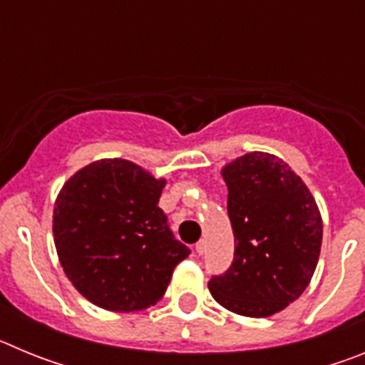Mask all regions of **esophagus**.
<instances>
[{"label": "esophagus", "mask_w": 365, "mask_h": 365, "mask_svg": "<svg viewBox=\"0 0 365 365\" xmlns=\"http://www.w3.org/2000/svg\"><path fill=\"white\" fill-rule=\"evenodd\" d=\"M205 250H206V243L201 240L197 245H195V252H197V254H205Z\"/></svg>", "instance_id": "34e87169"}]
</instances>
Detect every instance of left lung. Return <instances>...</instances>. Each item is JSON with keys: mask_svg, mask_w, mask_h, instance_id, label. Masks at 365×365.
Here are the masks:
<instances>
[{"mask_svg": "<svg viewBox=\"0 0 365 365\" xmlns=\"http://www.w3.org/2000/svg\"><path fill=\"white\" fill-rule=\"evenodd\" d=\"M222 179L235 250L208 289L235 314L272 316L311 282L322 247L320 212L303 180L274 155H245L222 168Z\"/></svg>", "mask_w": 365, "mask_h": 365, "instance_id": "obj_1", "label": "left lung"}]
</instances>
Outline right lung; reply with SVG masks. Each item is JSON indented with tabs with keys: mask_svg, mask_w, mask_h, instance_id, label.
<instances>
[{
	"mask_svg": "<svg viewBox=\"0 0 365 365\" xmlns=\"http://www.w3.org/2000/svg\"><path fill=\"white\" fill-rule=\"evenodd\" d=\"M164 179L130 160L104 159L74 173L53 215L67 278L91 303L131 312L155 305L190 256L159 208Z\"/></svg>",
	"mask_w": 365,
	"mask_h": 365,
	"instance_id": "right-lung-1",
	"label": "right lung"
}]
</instances>
